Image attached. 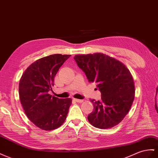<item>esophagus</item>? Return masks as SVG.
<instances>
[{
	"label": "esophagus",
	"instance_id": "esophagus-1",
	"mask_svg": "<svg viewBox=\"0 0 158 158\" xmlns=\"http://www.w3.org/2000/svg\"><path fill=\"white\" fill-rule=\"evenodd\" d=\"M74 100L76 101V102H78V103H82V102H84V100H80V99H76V98H74Z\"/></svg>",
	"mask_w": 158,
	"mask_h": 158
}]
</instances>
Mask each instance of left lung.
<instances>
[{
  "label": "left lung",
  "instance_id": "obj_1",
  "mask_svg": "<svg viewBox=\"0 0 158 158\" xmlns=\"http://www.w3.org/2000/svg\"><path fill=\"white\" fill-rule=\"evenodd\" d=\"M74 59L89 82L97 83L101 100H91L94 111L88 116L91 124L107 129L120 123L134 99V84L129 70L121 62L102 53L76 55Z\"/></svg>",
  "mask_w": 158,
  "mask_h": 158
}]
</instances>
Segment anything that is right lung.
Returning a JSON list of instances; mask_svg holds the SVG:
<instances>
[{
  "instance_id": "1",
  "label": "right lung",
  "mask_w": 158,
  "mask_h": 158,
  "mask_svg": "<svg viewBox=\"0 0 158 158\" xmlns=\"http://www.w3.org/2000/svg\"><path fill=\"white\" fill-rule=\"evenodd\" d=\"M71 55L56 54L42 58L30 65L19 82V97L25 114L43 130H53L64 122L71 98L60 99L49 94L54 77Z\"/></svg>"
}]
</instances>
